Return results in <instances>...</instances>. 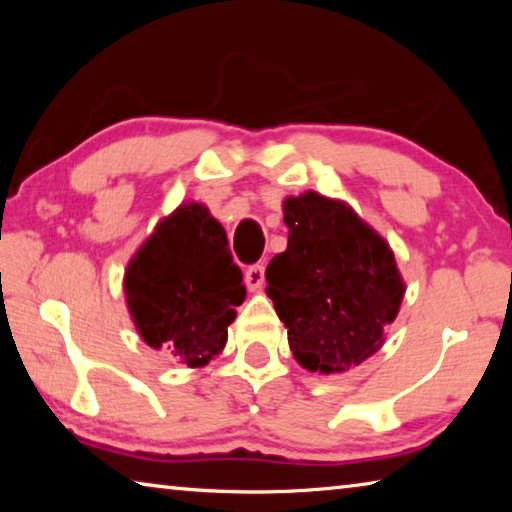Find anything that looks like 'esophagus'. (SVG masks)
<instances>
[{
	"label": "esophagus",
	"mask_w": 512,
	"mask_h": 512,
	"mask_svg": "<svg viewBox=\"0 0 512 512\" xmlns=\"http://www.w3.org/2000/svg\"><path fill=\"white\" fill-rule=\"evenodd\" d=\"M246 284H248V289L250 291H259L262 289V284H264V266L262 264H253L246 271Z\"/></svg>",
	"instance_id": "34e87169"
}]
</instances>
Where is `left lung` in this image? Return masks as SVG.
I'll return each instance as SVG.
<instances>
[{"instance_id":"1","label":"left lung","mask_w":512,"mask_h":512,"mask_svg":"<svg viewBox=\"0 0 512 512\" xmlns=\"http://www.w3.org/2000/svg\"><path fill=\"white\" fill-rule=\"evenodd\" d=\"M287 250L266 268V293L302 368L345 372L384 343L404 298L391 246L348 203L305 192L284 201Z\"/></svg>"}]
</instances>
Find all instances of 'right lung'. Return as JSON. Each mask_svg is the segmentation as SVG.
I'll use <instances>...</instances> for the list:
<instances>
[{"label": "right lung", "mask_w": 512, "mask_h": 512, "mask_svg": "<svg viewBox=\"0 0 512 512\" xmlns=\"http://www.w3.org/2000/svg\"><path fill=\"white\" fill-rule=\"evenodd\" d=\"M124 293L146 345L201 368L225 348L246 287L223 225L205 205L183 203L128 262Z\"/></svg>", "instance_id": "1"}]
</instances>
